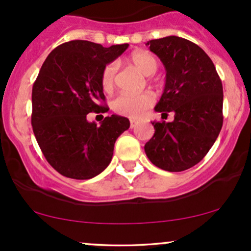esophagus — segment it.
<instances>
[{"label":"esophagus","mask_w":251,"mask_h":251,"mask_svg":"<svg viewBox=\"0 0 251 251\" xmlns=\"http://www.w3.org/2000/svg\"><path fill=\"white\" fill-rule=\"evenodd\" d=\"M137 125H138V122H135V120H131V122H129V127L131 128H134Z\"/></svg>","instance_id":"1"}]
</instances>
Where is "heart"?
I'll use <instances>...</instances> for the list:
<instances>
[{"mask_svg": "<svg viewBox=\"0 0 251 251\" xmlns=\"http://www.w3.org/2000/svg\"><path fill=\"white\" fill-rule=\"evenodd\" d=\"M127 62L143 74V75H152L158 71L159 60L157 56L148 50H134L129 54ZM117 65L114 62L108 63L103 67L100 76V81L103 91H112L116 85ZM154 98L151 93H143L139 96H131V94H119L112 102V108L119 116L129 118V119H138L143 117L148 109L153 105Z\"/></svg>", "mask_w": 251, "mask_h": 251, "instance_id": "obj_1", "label": "heart"}]
</instances>
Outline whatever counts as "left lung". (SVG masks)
<instances>
[{"instance_id":"left-lung-1","label":"left lung","mask_w":251,"mask_h":251,"mask_svg":"<svg viewBox=\"0 0 251 251\" xmlns=\"http://www.w3.org/2000/svg\"><path fill=\"white\" fill-rule=\"evenodd\" d=\"M166 70L163 96L154 109L171 123L153 122L145 144L152 164L180 172L198 164L214 145L223 125V86L214 62L200 46L178 36L148 41Z\"/></svg>"}]
</instances>
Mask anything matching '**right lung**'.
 I'll list each match as a JSON object with an SVG mask.
<instances>
[{
    "label": "right lung",
    "instance_id": "obj_1",
    "mask_svg": "<svg viewBox=\"0 0 251 251\" xmlns=\"http://www.w3.org/2000/svg\"><path fill=\"white\" fill-rule=\"evenodd\" d=\"M127 47L73 40L51 50L43 62L31 92V126L43 155L60 175L89 179L111 163L116 140L129 120L112 114L97 126L86 117L108 111L100 76Z\"/></svg>",
    "mask_w": 251,
    "mask_h": 251
}]
</instances>
